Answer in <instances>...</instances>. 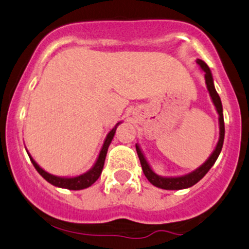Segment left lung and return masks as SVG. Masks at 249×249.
<instances>
[{
  "instance_id": "left-lung-1",
  "label": "left lung",
  "mask_w": 249,
  "mask_h": 249,
  "mask_svg": "<svg viewBox=\"0 0 249 249\" xmlns=\"http://www.w3.org/2000/svg\"><path fill=\"white\" fill-rule=\"evenodd\" d=\"M196 63L199 64L200 68L205 71V81L206 86H207V90L211 96L212 102H213L215 109H216L217 115H219V140H217V143L215 146L214 150L212 152V154L209 155V158L201 164L200 167H197L196 169H194L191 173H187V174L178 175V177H161L158 175L154 170L150 167L149 162L147 161L146 156H144L143 152H142L141 147L139 146V143L135 144L136 152H138L140 163H141L142 170H143V174L146 175L152 185L161 189H167V191H178V189H186L189 187L194 186L195 183H197L199 181L205 177L208 173V170L213 167L215 161L219 158L220 153H221L222 144H223V139H225V122H223V113H222V103L220 100L219 94L216 93L214 87V80L213 75H212L211 69L209 67L203 62L202 60L197 58Z\"/></svg>"
}]
</instances>
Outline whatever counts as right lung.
Returning <instances> with one entry per match:
<instances>
[{
    "label": "right lung",
    "mask_w": 249,
    "mask_h": 249,
    "mask_svg": "<svg viewBox=\"0 0 249 249\" xmlns=\"http://www.w3.org/2000/svg\"><path fill=\"white\" fill-rule=\"evenodd\" d=\"M121 124H122L121 121L117 122V124L114 125L113 129L107 134L105 141H103L101 150H100L99 153V156H97L96 161L94 162L91 168L87 170L86 173H83V174L76 175V177H57V175L50 174V173L46 172L42 167L38 166L37 162L32 158V155L29 154L28 150L27 153L28 155H29V159L30 161H32V163L34 164L35 169L40 173V175L44 178V180L48 181V182L52 183L53 186L58 187V188L71 189V191H81V189H85V188H88V187H90L95 181L100 178V175H101L102 169H103V164H105L106 155H107V152H108V147H109L111 140H113L114 135H115L116 128Z\"/></svg>",
    "instance_id": "add662e5"
}]
</instances>
